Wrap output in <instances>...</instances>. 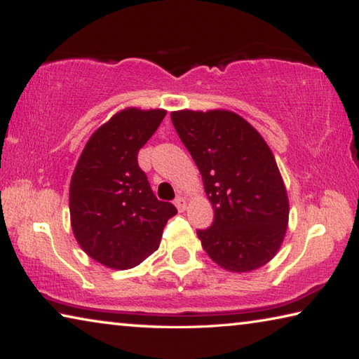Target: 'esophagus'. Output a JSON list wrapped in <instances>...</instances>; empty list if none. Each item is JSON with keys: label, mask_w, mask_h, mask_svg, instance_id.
Masks as SVG:
<instances>
[{"label": "esophagus", "mask_w": 359, "mask_h": 359, "mask_svg": "<svg viewBox=\"0 0 359 359\" xmlns=\"http://www.w3.org/2000/svg\"><path fill=\"white\" fill-rule=\"evenodd\" d=\"M174 204H175V208L179 209V212H184L185 209H187V201L184 198H175V201H174Z\"/></svg>", "instance_id": "1"}]
</instances>
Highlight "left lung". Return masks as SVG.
Instances as JSON below:
<instances>
[{"label": "left lung", "instance_id": "left-lung-1", "mask_svg": "<svg viewBox=\"0 0 359 359\" xmlns=\"http://www.w3.org/2000/svg\"><path fill=\"white\" fill-rule=\"evenodd\" d=\"M175 131L203 175L214 222L198 229L205 253L231 272L264 266L280 248L288 196L259 133L229 111H177Z\"/></svg>", "mask_w": 359, "mask_h": 359}]
</instances>
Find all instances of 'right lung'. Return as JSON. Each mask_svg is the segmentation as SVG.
<instances>
[{"label": "right lung", "mask_w": 359, "mask_h": 359, "mask_svg": "<svg viewBox=\"0 0 359 359\" xmlns=\"http://www.w3.org/2000/svg\"><path fill=\"white\" fill-rule=\"evenodd\" d=\"M163 109L130 107L100 126L79 158L69 187L71 226L82 250L112 269L141 264L177 214L160 201L137 165V151L165 118Z\"/></svg>", "instance_id": "obj_1"}]
</instances>
